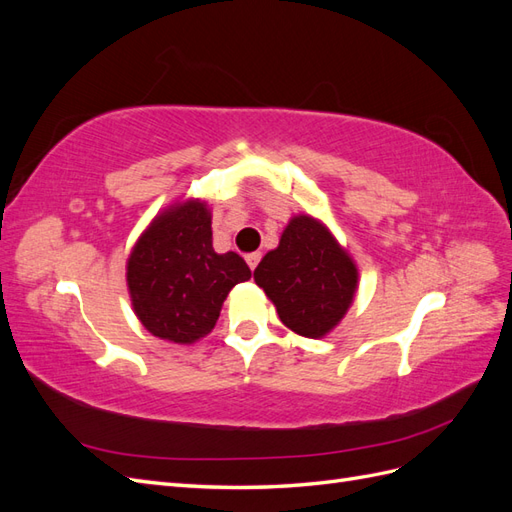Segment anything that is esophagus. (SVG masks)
I'll return each mask as SVG.
<instances>
[{
	"label": "esophagus",
	"mask_w": 512,
	"mask_h": 512,
	"mask_svg": "<svg viewBox=\"0 0 512 512\" xmlns=\"http://www.w3.org/2000/svg\"><path fill=\"white\" fill-rule=\"evenodd\" d=\"M260 258H262V254L260 252H252V254H247L245 256V260H247V265H250V269L254 271L256 267H258V262H260Z\"/></svg>",
	"instance_id": "1"
}]
</instances>
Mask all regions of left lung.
I'll return each instance as SVG.
<instances>
[{"label":"left lung","mask_w":512,"mask_h":512,"mask_svg":"<svg viewBox=\"0 0 512 512\" xmlns=\"http://www.w3.org/2000/svg\"><path fill=\"white\" fill-rule=\"evenodd\" d=\"M254 280L290 331L316 339L344 318L359 273L327 228L297 215L280 245L260 260Z\"/></svg>","instance_id":"left-lung-1"}]
</instances>
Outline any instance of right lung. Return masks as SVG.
Returning a JSON list of instances; mask_svg holds the SVG:
<instances>
[{"label":"right lung","mask_w":512,"mask_h":512,"mask_svg":"<svg viewBox=\"0 0 512 512\" xmlns=\"http://www.w3.org/2000/svg\"><path fill=\"white\" fill-rule=\"evenodd\" d=\"M252 271L245 260L213 250L203 203L175 205L138 239L128 258V288L143 327L160 339L192 344L220 318L226 294Z\"/></svg>","instance_id":"add662e5"}]
</instances>
